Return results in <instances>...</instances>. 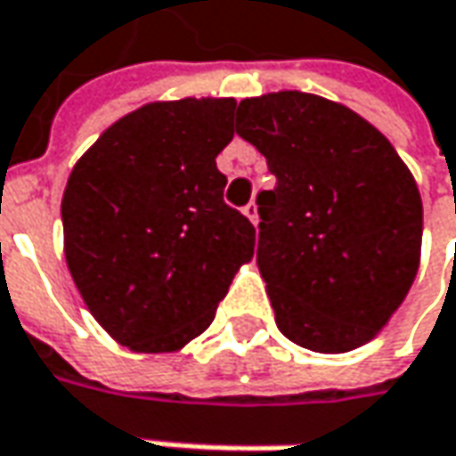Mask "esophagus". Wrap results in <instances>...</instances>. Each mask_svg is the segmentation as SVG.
Returning a JSON list of instances; mask_svg holds the SVG:
<instances>
[{
	"label": "esophagus",
	"mask_w": 456,
	"mask_h": 456,
	"mask_svg": "<svg viewBox=\"0 0 456 456\" xmlns=\"http://www.w3.org/2000/svg\"><path fill=\"white\" fill-rule=\"evenodd\" d=\"M242 212H244V216H247V219L252 222V224H257V204H255V201H249V204L244 207Z\"/></svg>",
	"instance_id": "34e87169"
}]
</instances>
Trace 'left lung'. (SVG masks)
<instances>
[{"instance_id":"1","label":"left lung","mask_w":456,"mask_h":456,"mask_svg":"<svg viewBox=\"0 0 456 456\" xmlns=\"http://www.w3.org/2000/svg\"><path fill=\"white\" fill-rule=\"evenodd\" d=\"M237 135L277 176L257 197V267L280 333L315 354L366 346L419 273L424 207L409 166L355 110L300 90L244 98Z\"/></svg>"}]
</instances>
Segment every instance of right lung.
I'll return each instance as SVG.
<instances>
[{
    "label": "right lung",
    "instance_id": "1",
    "mask_svg": "<svg viewBox=\"0 0 456 456\" xmlns=\"http://www.w3.org/2000/svg\"><path fill=\"white\" fill-rule=\"evenodd\" d=\"M234 98L146 102L108 126L62 194L65 262L101 328L134 354H176L214 321L255 227L224 204L216 156Z\"/></svg>",
    "mask_w": 456,
    "mask_h": 456
}]
</instances>
